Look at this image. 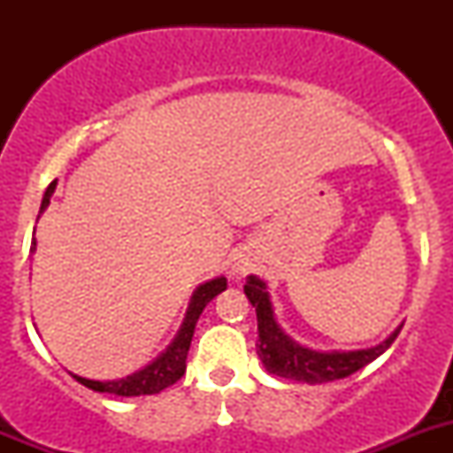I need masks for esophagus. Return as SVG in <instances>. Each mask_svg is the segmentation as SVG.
<instances>
[{"label":"esophagus","mask_w":453,"mask_h":453,"mask_svg":"<svg viewBox=\"0 0 453 453\" xmlns=\"http://www.w3.org/2000/svg\"><path fill=\"white\" fill-rule=\"evenodd\" d=\"M248 269H250L248 260H236V263L232 265V273H234V276H243V273L248 272Z\"/></svg>","instance_id":"esophagus-1"}]
</instances>
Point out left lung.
Returning <instances> with one entry per match:
<instances>
[{"instance_id":"obj_1","label":"left lung","mask_w":453,"mask_h":453,"mask_svg":"<svg viewBox=\"0 0 453 453\" xmlns=\"http://www.w3.org/2000/svg\"><path fill=\"white\" fill-rule=\"evenodd\" d=\"M245 296L256 309V319H258V357L267 372L276 377L294 379L303 383H326L335 379H344L349 374L357 372L366 364L374 362L379 355L390 349L392 342L399 335L401 326L390 333V337L377 346L359 350H315L309 346L298 344L291 335H287L285 328L278 324L276 313H273L272 298H269L267 282L260 280L258 276H248L243 287Z\"/></svg>"}]
</instances>
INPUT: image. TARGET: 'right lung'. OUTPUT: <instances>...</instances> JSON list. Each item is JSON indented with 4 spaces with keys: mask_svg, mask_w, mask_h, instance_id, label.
I'll return each instance as SVG.
<instances>
[{
    "mask_svg": "<svg viewBox=\"0 0 453 453\" xmlns=\"http://www.w3.org/2000/svg\"><path fill=\"white\" fill-rule=\"evenodd\" d=\"M54 188H57V181H52V184L48 186V190H45L39 214L50 205V197H52ZM35 250H36V241L32 239L30 252H35ZM226 289H227L226 276H217L212 278V280H205L203 285H199L197 289H195L193 298H190L188 309H186V318L184 322H181L180 331H177L175 340H173L171 344L166 346V350L159 353L149 366L135 370V372L127 374V377L122 379H111V381H96V379L79 377V374L74 372L70 374L76 379V381L83 383L87 388H91L94 392H109V395H116V396L157 395V392H162L164 388L180 381L181 374L186 372V357H188V349H190V342H193V333H195V326H197L199 315L214 296H219Z\"/></svg>",
    "mask_w": 453,
    "mask_h": 453,
    "instance_id": "obj_1",
    "label": "right lung"
}]
</instances>
